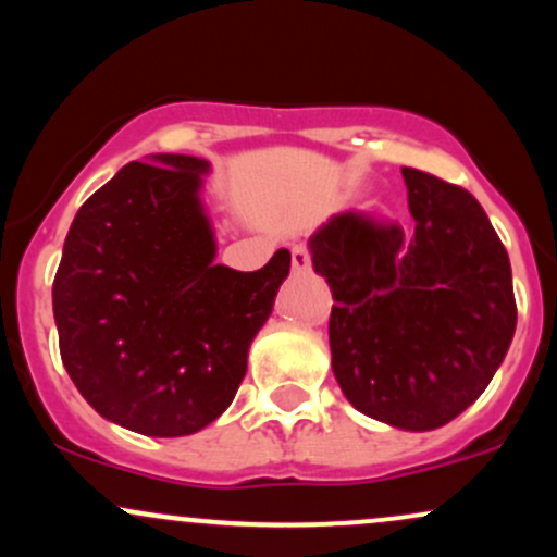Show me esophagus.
Masks as SVG:
<instances>
[{
  "label": "esophagus",
  "mask_w": 557,
  "mask_h": 557,
  "mask_svg": "<svg viewBox=\"0 0 557 557\" xmlns=\"http://www.w3.org/2000/svg\"><path fill=\"white\" fill-rule=\"evenodd\" d=\"M290 257H293V272H306L311 267V253H309V248L304 246V243L293 246Z\"/></svg>",
  "instance_id": "obj_1"
}]
</instances>
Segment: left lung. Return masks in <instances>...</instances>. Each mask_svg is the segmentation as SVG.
<instances>
[{
  "instance_id": "left-lung-1",
  "label": "left lung",
  "mask_w": 557,
  "mask_h": 557,
  "mask_svg": "<svg viewBox=\"0 0 557 557\" xmlns=\"http://www.w3.org/2000/svg\"><path fill=\"white\" fill-rule=\"evenodd\" d=\"M411 227L343 212L311 235L332 372L361 413L437 430L490 385L516 332L508 251L461 185L403 168Z\"/></svg>"
}]
</instances>
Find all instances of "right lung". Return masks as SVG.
Instances as JSON below:
<instances>
[{
  "label": "right lung",
  "instance_id": "right-lung-1",
  "mask_svg": "<svg viewBox=\"0 0 557 557\" xmlns=\"http://www.w3.org/2000/svg\"><path fill=\"white\" fill-rule=\"evenodd\" d=\"M207 170L185 154L125 164L78 209L54 274L70 380L101 417L149 437L194 434L233 403L290 272L285 248L257 272L214 264Z\"/></svg>",
  "mask_w": 557,
  "mask_h": 557
}]
</instances>
